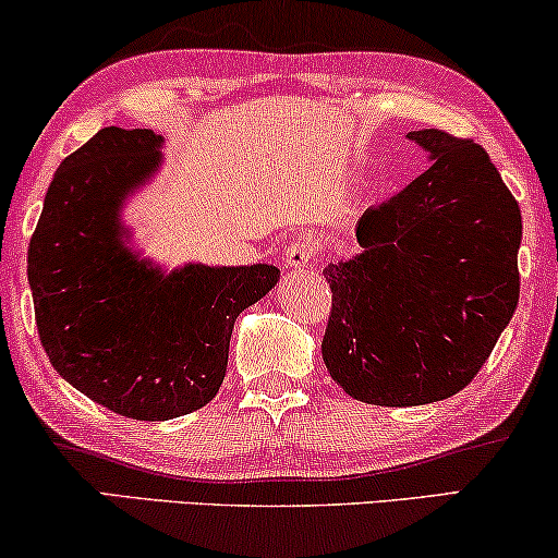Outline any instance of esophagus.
Here are the masks:
<instances>
[{
	"instance_id": "obj_1",
	"label": "esophagus",
	"mask_w": 558,
	"mask_h": 558,
	"mask_svg": "<svg viewBox=\"0 0 558 558\" xmlns=\"http://www.w3.org/2000/svg\"><path fill=\"white\" fill-rule=\"evenodd\" d=\"M315 253V241H310V238H294V241H289L281 258H284V266H289V269H300V266L313 264Z\"/></svg>"
}]
</instances>
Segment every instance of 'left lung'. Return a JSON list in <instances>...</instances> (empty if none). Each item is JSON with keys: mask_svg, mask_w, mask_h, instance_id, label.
Returning <instances> with one entry per match:
<instances>
[{"mask_svg": "<svg viewBox=\"0 0 558 558\" xmlns=\"http://www.w3.org/2000/svg\"><path fill=\"white\" fill-rule=\"evenodd\" d=\"M430 166L361 215V253L325 269L323 361L353 400L412 408L461 392L520 296L523 217L487 150L425 128Z\"/></svg>", "mask_w": 558, "mask_h": 558, "instance_id": "8db88e82", "label": "left lung"}]
</instances>
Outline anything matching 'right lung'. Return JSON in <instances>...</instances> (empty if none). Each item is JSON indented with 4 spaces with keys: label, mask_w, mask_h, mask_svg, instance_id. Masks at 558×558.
Instances as JSON below:
<instances>
[{
    "label": "right lung",
    "mask_w": 558,
    "mask_h": 558,
    "mask_svg": "<svg viewBox=\"0 0 558 558\" xmlns=\"http://www.w3.org/2000/svg\"><path fill=\"white\" fill-rule=\"evenodd\" d=\"M158 148L154 130H99L58 166L27 248L50 364L133 421L205 408L226 379L235 317L279 281L269 264L161 274L125 248L118 209L156 171Z\"/></svg>",
    "instance_id": "add662e5"
}]
</instances>
